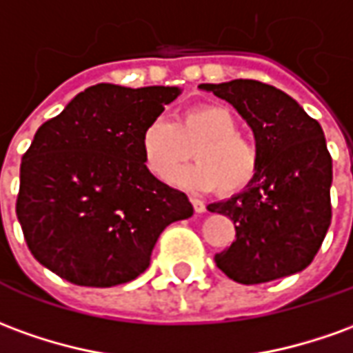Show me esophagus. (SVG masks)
I'll use <instances>...</instances> for the list:
<instances>
[{
    "instance_id": "34e87169",
    "label": "esophagus",
    "mask_w": 353,
    "mask_h": 353,
    "mask_svg": "<svg viewBox=\"0 0 353 353\" xmlns=\"http://www.w3.org/2000/svg\"><path fill=\"white\" fill-rule=\"evenodd\" d=\"M191 202H193V208L196 214H202V212H206V204L202 201H199V199H191Z\"/></svg>"
}]
</instances>
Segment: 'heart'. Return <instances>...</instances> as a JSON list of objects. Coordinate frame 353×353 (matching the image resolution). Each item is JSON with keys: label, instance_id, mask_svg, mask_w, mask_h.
Wrapping results in <instances>:
<instances>
[{"label": "heart", "instance_id": "heart-1", "mask_svg": "<svg viewBox=\"0 0 353 353\" xmlns=\"http://www.w3.org/2000/svg\"><path fill=\"white\" fill-rule=\"evenodd\" d=\"M196 164L174 176V183L189 191L235 194L252 183L260 170L256 143L239 134V122L221 105H201L179 114L176 122L154 118L141 134V154L152 176L168 179L183 162Z\"/></svg>", "mask_w": 353, "mask_h": 353}]
</instances>
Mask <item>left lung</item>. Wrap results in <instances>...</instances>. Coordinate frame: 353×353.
<instances>
[{
	"label": "left lung",
	"instance_id": "obj_1",
	"mask_svg": "<svg viewBox=\"0 0 353 353\" xmlns=\"http://www.w3.org/2000/svg\"><path fill=\"white\" fill-rule=\"evenodd\" d=\"M252 128L260 170L245 191L208 210L235 223V241L216 254L229 279L258 285L305 270L331 225L332 159L321 125L285 91L256 80L201 83Z\"/></svg>",
	"mask_w": 353,
	"mask_h": 353
}]
</instances>
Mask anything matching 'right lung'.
Wrapping results in <instances>:
<instances>
[{
	"instance_id": "1",
	"label": "right lung",
	"mask_w": 353,
	"mask_h": 353,
	"mask_svg": "<svg viewBox=\"0 0 353 353\" xmlns=\"http://www.w3.org/2000/svg\"><path fill=\"white\" fill-rule=\"evenodd\" d=\"M179 88L97 83L39 125L21 162L17 218L32 256L80 287H117L149 268L160 233L193 216L187 194L152 176L145 125Z\"/></svg>"
}]
</instances>
